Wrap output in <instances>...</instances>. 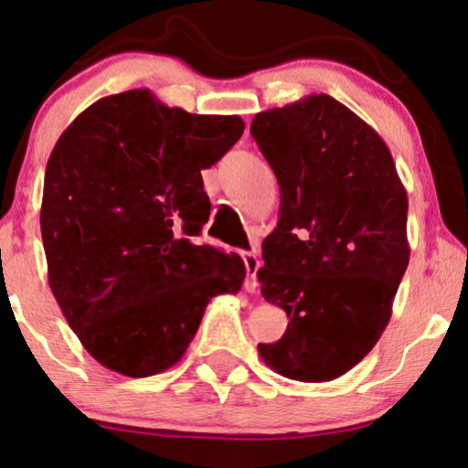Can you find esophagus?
<instances>
[{"label":"esophagus","instance_id":"1","mask_svg":"<svg viewBox=\"0 0 468 468\" xmlns=\"http://www.w3.org/2000/svg\"><path fill=\"white\" fill-rule=\"evenodd\" d=\"M241 257H244V265H246V271H248L246 291H248V292H257V289H259L257 273H259L261 261H259L257 254H252V252H241Z\"/></svg>","mask_w":468,"mask_h":468}]
</instances>
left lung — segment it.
<instances>
[{"instance_id":"1","label":"left lung","mask_w":468,"mask_h":468,"mask_svg":"<svg viewBox=\"0 0 468 468\" xmlns=\"http://www.w3.org/2000/svg\"><path fill=\"white\" fill-rule=\"evenodd\" d=\"M250 133L280 186L261 292L291 319L259 355L292 381H332L391 319L410 257L407 190L377 130L327 93L257 113Z\"/></svg>"}]
</instances>
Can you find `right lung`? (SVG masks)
<instances>
[{"label": "right lung", "instance_id": "right-lung-1", "mask_svg": "<svg viewBox=\"0 0 468 468\" xmlns=\"http://www.w3.org/2000/svg\"><path fill=\"white\" fill-rule=\"evenodd\" d=\"M244 128L239 115H195L130 90L100 98L55 143L40 209L48 286L104 368L169 370L211 297L244 284L239 254L192 241L211 209L201 171Z\"/></svg>", "mask_w": 468, "mask_h": 468}]
</instances>
